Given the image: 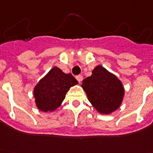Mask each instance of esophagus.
<instances>
[{"instance_id": "34e87169", "label": "esophagus", "mask_w": 153, "mask_h": 153, "mask_svg": "<svg viewBox=\"0 0 153 153\" xmlns=\"http://www.w3.org/2000/svg\"><path fill=\"white\" fill-rule=\"evenodd\" d=\"M76 79H77V80H78V82H79V83H80V82L82 81V79H83V77H82V75H77V76H76Z\"/></svg>"}]
</instances>
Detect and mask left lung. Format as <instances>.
<instances>
[{
  "label": "left lung",
  "instance_id": "left-lung-1",
  "mask_svg": "<svg viewBox=\"0 0 153 153\" xmlns=\"http://www.w3.org/2000/svg\"><path fill=\"white\" fill-rule=\"evenodd\" d=\"M88 101L100 114H111L119 108L124 97L123 83L107 69L98 65L82 81Z\"/></svg>",
  "mask_w": 153,
  "mask_h": 153
}]
</instances>
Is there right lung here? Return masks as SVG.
Masks as SVG:
<instances>
[{
  "instance_id": "add662e5",
  "label": "right lung",
  "mask_w": 153,
  "mask_h": 153,
  "mask_svg": "<svg viewBox=\"0 0 153 153\" xmlns=\"http://www.w3.org/2000/svg\"><path fill=\"white\" fill-rule=\"evenodd\" d=\"M78 84L71 74H65L54 67L34 88V97L40 111H53L62 105L70 88Z\"/></svg>"
}]
</instances>
